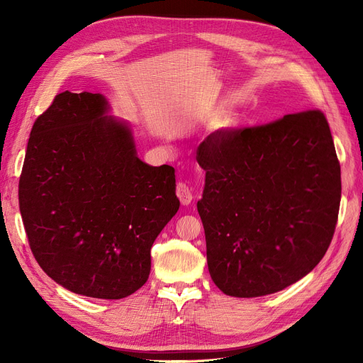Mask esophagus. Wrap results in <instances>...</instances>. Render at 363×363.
<instances>
[{
	"label": "esophagus",
	"instance_id": "34e87169",
	"mask_svg": "<svg viewBox=\"0 0 363 363\" xmlns=\"http://www.w3.org/2000/svg\"><path fill=\"white\" fill-rule=\"evenodd\" d=\"M177 196H179V200H180V203L183 204V206H188V204H191V201H192V191H191V188L186 183H179L177 184Z\"/></svg>",
	"mask_w": 363,
	"mask_h": 363
}]
</instances>
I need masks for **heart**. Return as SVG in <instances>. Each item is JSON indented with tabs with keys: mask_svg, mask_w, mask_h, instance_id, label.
Listing matches in <instances>:
<instances>
[{
	"mask_svg": "<svg viewBox=\"0 0 363 363\" xmlns=\"http://www.w3.org/2000/svg\"><path fill=\"white\" fill-rule=\"evenodd\" d=\"M236 124V113L230 108H221L218 111L212 118L211 123H208V128L215 133H224V131L230 130Z\"/></svg>",
	"mask_w": 363,
	"mask_h": 363,
	"instance_id": "1",
	"label": "heart"
}]
</instances>
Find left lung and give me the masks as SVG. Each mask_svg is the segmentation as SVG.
Masks as SVG:
<instances>
[{
	"label": "left lung",
	"instance_id": "8db88e82",
	"mask_svg": "<svg viewBox=\"0 0 363 363\" xmlns=\"http://www.w3.org/2000/svg\"><path fill=\"white\" fill-rule=\"evenodd\" d=\"M201 216L207 267L225 295L252 298L307 276L332 242L340 167L320 111L208 135Z\"/></svg>",
	"mask_w": 363,
	"mask_h": 363
}]
</instances>
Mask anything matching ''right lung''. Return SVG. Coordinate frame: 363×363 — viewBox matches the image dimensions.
I'll return each instance as SVG.
<instances>
[{"label":"right lung","instance_id":"right-lung-1","mask_svg":"<svg viewBox=\"0 0 363 363\" xmlns=\"http://www.w3.org/2000/svg\"><path fill=\"white\" fill-rule=\"evenodd\" d=\"M101 94L65 91L31 128L19 211L33 256L68 291L119 300L148 280L151 247L180 201L175 171L138 157Z\"/></svg>","mask_w":363,"mask_h":363}]
</instances>
